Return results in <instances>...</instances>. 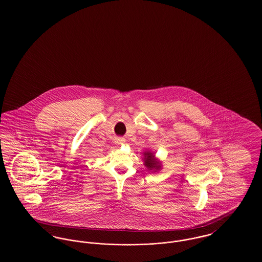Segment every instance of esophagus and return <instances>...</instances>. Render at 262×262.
Masks as SVG:
<instances>
[{
  "mask_svg": "<svg viewBox=\"0 0 262 262\" xmlns=\"http://www.w3.org/2000/svg\"><path fill=\"white\" fill-rule=\"evenodd\" d=\"M124 141H125V140H124L123 138H117V139H116V142H117V143H119V144H120V143H123Z\"/></svg>",
  "mask_w": 262,
  "mask_h": 262,
  "instance_id": "1",
  "label": "esophagus"
}]
</instances>
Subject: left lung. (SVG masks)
I'll use <instances>...</instances> for the list:
<instances>
[{
  "instance_id": "obj_1",
  "label": "left lung",
  "mask_w": 262,
  "mask_h": 262,
  "mask_svg": "<svg viewBox=\"0 0 262 262\" xmlns=\"http://www.w3.org/2000/svg\"><path fill=\"white\" fill-rule=\"evenodd\" d=\"M144 165L145 166L150 169V170H152V169H160L161 168V166H160V163L157 162L156 160H155V158H154V155L152 154V153H150V152H145L144 153ZM155 171V170H154Z\"/></svg>"
}]
</instances>
